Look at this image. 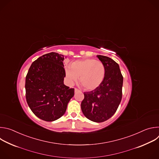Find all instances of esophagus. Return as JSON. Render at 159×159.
Wrapping results in <instances>:
<instances>
[{
    "label": "esophagus",
    "instance_id": "1",
    "mask_svg": "<svg viewBox=\"0 0 159 159\" xmlns=\"http://www.w3.org/2000/svg\"><path fill=\"white\" fill-rule=\"evenodd\" d=\"M74 91H75V93H77V92H79V90L78 89H77V88H75Z\"/></svg>",
    "mask_w": 159,
    "mask_h": 159
}]
</instances>
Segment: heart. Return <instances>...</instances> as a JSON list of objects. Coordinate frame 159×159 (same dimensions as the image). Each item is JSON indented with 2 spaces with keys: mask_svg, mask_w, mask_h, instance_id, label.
Here are the masks:
<instances>
[{
  "mask_svg": "<svg viewBox=\"0 0 159 159\" xmlns=\"http://www.w3.org/2000/svg\"><path fill=\"white\" fill-rule=\"evenodd\" d=\"M105 66L100 61L84 59L73 62L65 69L68 82L73 85L79 78L80 84L87 90H93L102 83L105 77Z\"/></svg>",
  "mask_w": 159,
  "mask_h": 159,
  "instance_id": "obj_1",
  "label": "heart"
}]
</instances>
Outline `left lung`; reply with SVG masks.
Segmentation results:
<instances>
[{"label": "left lung", "mask_w": 159, "mask_h": 159, "mask_svg": "<svg viewBox=\"0 0 159 159\" xmlns=\"http://www.w3.org/2000/svg\"><path fill=\"white\" fill-rule=\"evenodd\" d=\"M97 57L105 66L104 79L98 88L84 93L81 109L89 120L101 123L112 116L121 102L123 77L115 61L106 56Z\"/></svg>", "instance_id": "8db88e82"}]
</instances>
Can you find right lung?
Instances as JSON below:
<instances>
[{
	"label": "right lung",
	"mask_w": 159,
	"mask_h": 159,
	"mask_svg": "<svg viewBox=\"0 0 159 159\" xmlns=\"http://www.w3.org/2000/svg\"><path fill=\"white\" fill-rule=\"evenodd\" d=\"M63 55L52 52L33 62L26 77V98L34 114L46 121L61 118L74 96V89L63 83Z\"/></svg>",
	"instance_id": "add662e5"
}]
</instances>
